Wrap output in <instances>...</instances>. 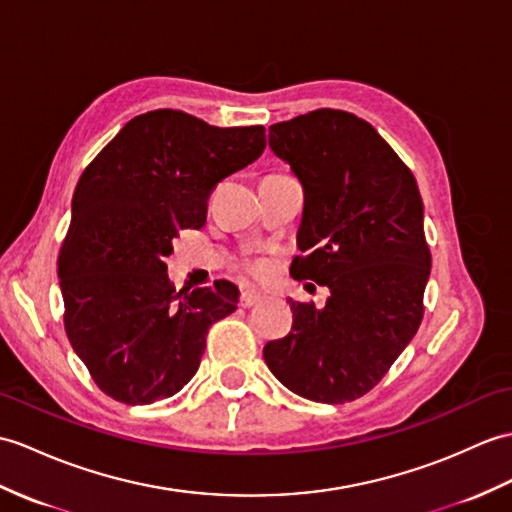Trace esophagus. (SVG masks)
I'll return each mask as SVG.
<instances>
[{
    "label": "esophagus",
    "instance_id": "esophagus-1",
    "mask_svg": "<svg viewBox=\"0 0 512 512\" xmlns=\"http://www.w3.org/2000/svg\"><path fill=\"white\" fill-rule=\"evenodd\" d=\"M261 299H264V296H261L259 292H255V290H242V294H240V305H242V307H253V305H257Z\"/></svg>",
    "mask_w": 512,
    "mask_h": 512
}]
</instances>
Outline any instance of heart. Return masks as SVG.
<instances>
[{"label":"heart","instance_id":"1","mask_svg":"<svg viewBox=\"0 0 512 512\" xmlns=\"http://www.w3.org/2000/svg\"><path fill=\"white\" fill-rule=\"evenodd\" d=\"M240 266L251 277L266 279L272 270V259L268 255H259V253H244L240 259Z\"/></svg>","mask_w":512,"mask_h":512}]
</instances>
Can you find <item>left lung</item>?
<instances>
[{"instance_id": "8db88e82", "label": "left lung", "mask_w": 512, "mask_h": 512, "mask_svg": "<svg viewBox=\"0 0 512 512\" xmlns=\"http://www.w3.org/2000/svg\"><path fill=\"white\" fill-rule=\"evenodd\" d=\"M305 189L290 275L327 285L323 310L288 301L292 329L264 347L279 382L318 403L373 390L423 320L432 253L417 178L362 117L316 109L268 128Z\"/></svg>"}]
</instances>
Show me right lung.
Returning a JSON list of instances; mask_svg holds the SVG:
<instances>
[{
	"instance_id": "add662e5",
	"label": "right lung",
	"mask_w": 512,
	"mask_h": 512,
	"mask_svg": "<svg viewBox=\"0 0 512 512\" xmlns=\"http://www.w3.org/2000/svg\"><path fill=\"white\" fill-rule=\"evenodd\" d=\"M264 148V126L159 109L133 117L82 172L58 279L67 338L104 395L146 406L196 375L209 327L240 292L216 283L176 294L165 259L178 231L205 224L222 178Z\"/></svg>"
}]
</instances>
